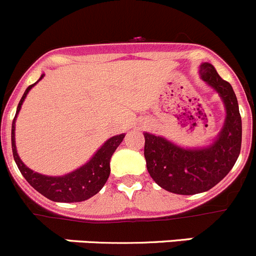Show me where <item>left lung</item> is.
<instances>
[{
  "label": "left lung",
  "mask_w": 256,
  "mask_h": 256,
  "mask_svg": "<svg viewBox=\"0 0 256 256\" xmlns=\"http://www.w3.org/2000/svg\"><path fill=\"white\" fill-rule=\"evenodd\" d=\"M200 78L220 94L226 118L210 146L184 149L162 136L145 132L144 155L150 176L158 186L176 194H196L211 190L232 169L241 149V116L236 94L210 63L200 66Z\"/></svg>",
  "instance_id": "left-lung-1"
}]
</instances>
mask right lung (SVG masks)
I'll return each mask as SVG.
<instances>
[{"instance_id": "right-lung-1", "label": "right lung", "mask_w": 256, "mask_h": 256, "mask_svg": "<svg viewBox=\"0 0 256 256\" xmlns=\"http://www.w3.org/2000/svg\"><path fill=\"white\" fill-rule=\"evenodd\" d=\"M42 77H44V74L40 77V80ZM38 82L26 88L25 93L18 102V110H16L15 118L12 121V128H11V146H12L14 159H15L18 168L20 169L24 178L30 183L31 187L42 193L44 197L49 198L50 200H54V202H69V204L70 202H82V200L97 194L102 190L104 183L107 182L110 176V160H111L112 154L117 149V146L122 142L125 134L112 136L111 139L107 140L97 150V152L90 158L88 163L76 169L72 173L62 176H48L44 174L35 173L21 162L18 154L15 144V121L28 90Z\"/></svg>"}]
</instances>
